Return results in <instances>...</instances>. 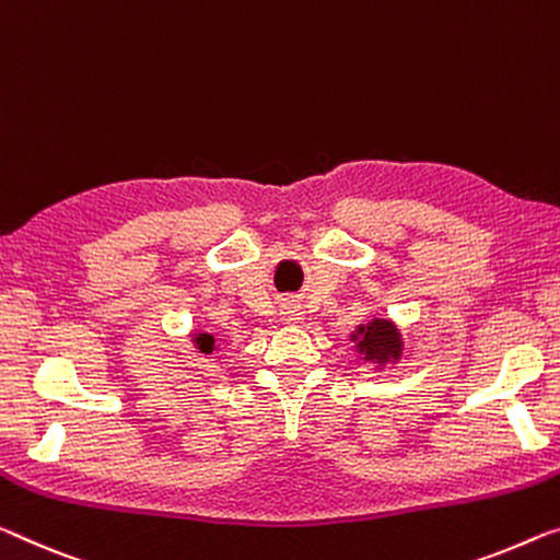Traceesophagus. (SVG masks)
<instances>
[{
    "label": "esophagus",
    "mask_w": 560,
    "mask_h": 560,
    "mask_svg": "<svg viewBox=\"0 0 560 560\" xmlns=\"http://www.w3.org/2000/svg\"><path fill=\"white\" fill-rule=\"evenodd\" d=\"M282 317H285V323L298 325L300 320H303V310H300V305H295V303H288L285 310H282Z\"/></svg>",
    "instance_id": "1"
}]
</instances>
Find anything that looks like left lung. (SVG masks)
I'll list each match as a JSON object with an SVG mask.
<instances>
[{
	"label": "left lung",
	"instance_id": "left-lung-1",
	"mask_svg": "<svg viewBox=\"0 0 560 560\" xmlns=\"http://www.w3.org/2000/svg\"><path fill=\"white\" fill-rule=\"evenodd\" d=\"M352 350L358 352V358L368 363L370 370L381 373L385 368H395L402 360V332L390 317H368L365 323H360L355 330L350 332Z\"/></svg>",
	"mask_w": 560,
	"mask_h": 560
}]
</instances>
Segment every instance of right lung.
I'll list each match as a JSON object with an SVG mask.
<instances>
[{
	"label": "right lung",
	"mask_w": 560,
	"mask_h": 560,
	"mask_svg": "<svg viewBox=\"0 0 560 560\" xmlns=\"http://www.w3.org/2000/svg\"><path fill=\"white\" fill-rule=\"evenodd\" d=\"M187 338H190V346L197 352V358H210L212 352L220 350V342L214 340V335L202 328H192L187 332Z\"/></svg>",
	"instance_id": "obj_1"
}]
</instances>
